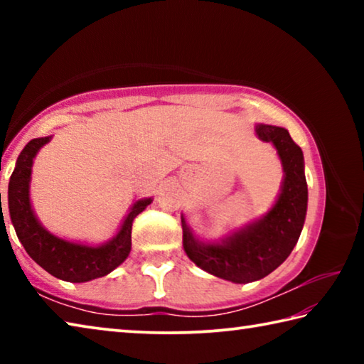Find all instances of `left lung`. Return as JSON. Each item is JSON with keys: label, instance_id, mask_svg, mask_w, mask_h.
Returning <instances> with one entry per match:
<instances>
[{"label": "left lung", "instance_id": "left-lung-1", "mask_svg": "<svg viewBox=\"0 0 364 364\" xmlns=\"http://www.w3.org/2000/svg\"><path fill=\"white\" fill-rule=\"evenodd\" d=\"M255 134L278 152L282 171L278 199L260 218L220 241H202L181 215L183 249L197 267L217 278L247 284L268 276L291 255L305 223L308 188L304 152L282 127L257 123Z\"/></svg>", "mask_w": 364, "mask_h": 364}]
</instances>
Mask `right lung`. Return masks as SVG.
<instances>
[{
    "instance_id": "obj_1",
    "label": "right lung",
    "mask_w": 364,
    "mask_h": 364,
    "mask_svg": "<svg viewBox=\"0 0 364 364\" xmlns=\"http://www.w3.org/2000/svg\"><path fill=\"white\" fill-rule=\"evenodd\" d=\"M53 136L35 138L19 154L8 188V207L12 226L23 249L54 278L69 282H86L109 274L127 260L132 250L133 220L151 204L144 197L132 205L119 231L107 242L88 245L72 242L49 232L40 223L30 202V181L36 154Z\"/></svg>"
}]
</instances>
